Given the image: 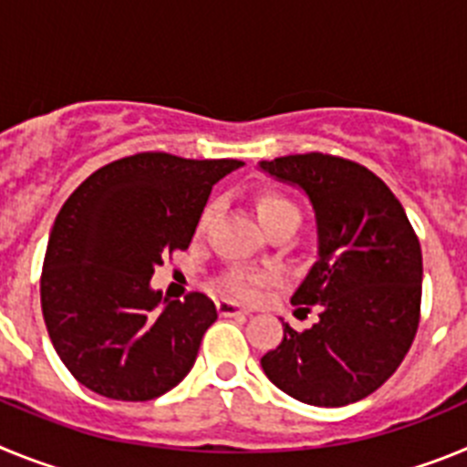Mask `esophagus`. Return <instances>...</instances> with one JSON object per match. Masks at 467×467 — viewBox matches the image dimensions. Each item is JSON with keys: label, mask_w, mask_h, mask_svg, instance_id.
<instances>
[{"label": "esophagus", "mask_w": 467, "mask_h": 467, "mask_svg": "<svg viewBox=\"0 0 467 467\" xmlns=\"http://www.w3.org/2000/svg\"><path fill=\"white\" fill-rule=\"evenodd\" d=\"M217 311H220V316H224V317H245V316H250V311H247L245 306H241V304H236V301H231V299L217 301Z\"/></svg>", "instance_id": "esophagus-1"}]
</instances>
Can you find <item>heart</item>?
<instances>
[{"label": "heart", "instance_id": "1", "mask_svg": "<svg viewBox=\"0 0 467 467\" xmlns=\"http://www.w3.org/2000/svg\"><path fill=\"white\" fill-rule=\"evenodd\" d=\"M210 214H213V205L203 210V217L198 222V226L203 229L208 224ZM285 214H299V210L295 208L292 201L278 196V193H262L257 198V217L262 222V226H266L269 222L285 217ZM275 275L271 271H254L247 269V266H234L229 274L224 275L222 285H224V292H229L231 296H238V299H257L259 292L266 283H271Z\"/></svg>", "mask_w": 467, "mask_h": 467}]
</instances>
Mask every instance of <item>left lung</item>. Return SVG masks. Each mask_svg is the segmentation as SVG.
Listing matches in <instances>:
<instances>
[{
  "instance_id": "1",
  "label": "left lung",
  "mask_w": 467,
  "mask_h": 467,
  "mask_svg": "<svg viewBox=\"0 0 467 467\" xmlns=\"http://www.w3.org/2000/svg\"><path fill=\"white\" fill-rule=\"evenodd\" d=\"M259 168L306 193L317 231V259L292 295L317 323L304 332L283 323L264 374L299 402H358L393 377L419 329V238L395 193L360 163L311 151Z\"/></svg>"
}]
</instances>
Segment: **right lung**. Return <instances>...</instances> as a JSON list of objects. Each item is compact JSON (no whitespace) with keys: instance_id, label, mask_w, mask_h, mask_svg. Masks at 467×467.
Listing matches in <instances>:
<instances>
[{"instance_id":"obj_1","label":"right lung","mask_w":467,"mask_h":467,"mask_svg":"<svg viewBox=\"0 0 467 467\" xmlns=\"http://www.w3.org/2000/svg\"><path fill=\"white\" fill-rule=\"evenodd\" d=\"M236 159L142 151L95 171L56 217L41 271V311L53 348L93 393L144 402L192 372L217 308L151 290L163 257L187 250L213 187Z\"/></svg>"}]
</instances>
